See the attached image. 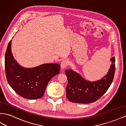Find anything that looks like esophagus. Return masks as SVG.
Listing matches in <instances>:
<instances>
[{
    "mask_svg": "<svg viewBox=\"0 0 126 126\" xmlns=\"http://www.w3.org/2000/svg\"><path fill=\"white\" fill-rule=\"evenodd\" d=\"M69 64V63L67 60H63L62 63H61V68L62 69H64V68L67 67Z\"/></svg>",
    "mask_w": 126,
    "mask_h": 126,
    "instance_id": "esophagus-1",
    "label": "esophagus"
}]
</instances>
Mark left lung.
Masks as SVG:
<instances>
[{"mask_svg": "<svg viewBox=\"0 0 126 126\" xmlns=\"http://www.w3.org/2000/svg\"><path fill=\"white\" fill-rule=\"evenodd\" d=\"M110 60L112 64L107 74L96 81L86 80L71 69L65 70L68 79L66 97L68 100L78 104H88L98 100L107 91L113 79L115 57H112Z\"/></svg>", "mask_w": 126, "mask_h": 126, "instance_id": "left-lung-1", "label": "left lung"}]
</instances>
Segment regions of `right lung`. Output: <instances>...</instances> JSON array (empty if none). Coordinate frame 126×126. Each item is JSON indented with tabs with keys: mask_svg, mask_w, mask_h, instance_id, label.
<instances>
[{
	"mask_svg": "<svg viewBox=\"0 0 126 126\" xmlns=\"http://www.w3.org/2000/svg\"><path fill=\"white\" fill-rule=\"evenodd\" d=\"M11 40L7 48L5 68L7 81L21 97L37 99L44 96L50 80L59 73L60 64L45 63L32 68L20 66L14 58L11 50Z\"/></svg>",
	"mask_w": 126,
	"mask_h": 126,
	"instance_id": "1",
	"label": "right lung"
}]
</instances>
